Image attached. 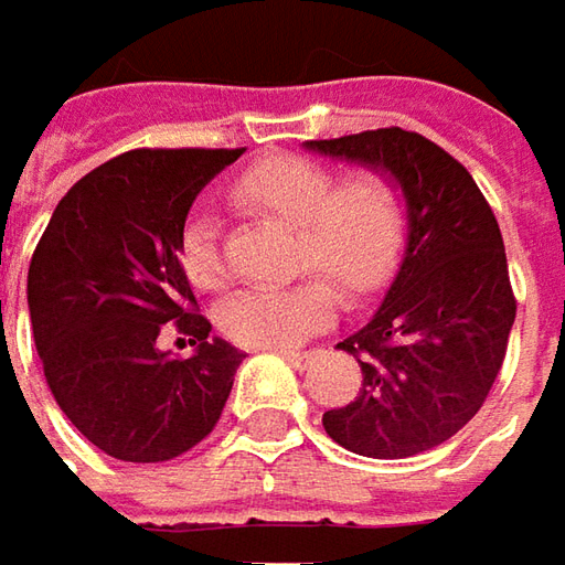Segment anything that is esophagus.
<instances>
[{
    "mask_svg": "<svg viewBox=\"0 0 565 565\" xmlns=\"http://www.w3.org/2000/svg\"><path fill=\"white\" fill-rule=\"evenodd\" d=\"M278 355H281L284 362H290L294 367H299V371H302L306 364L312 362V352H297V349H281Z\"/></svg>",
    "mask_w": 565,
    "mask_h": 565,
    "instance_id": "esophagus-1",
    "label": "esophagus"
}]
</instances>
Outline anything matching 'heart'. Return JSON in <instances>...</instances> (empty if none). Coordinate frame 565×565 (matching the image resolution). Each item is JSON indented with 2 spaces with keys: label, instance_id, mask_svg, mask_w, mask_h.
<instances>
[{
  "label": "heart",
  "instance_id": "heart-1",
  "mask_svg": "<svg viewBox=\"0 0 565 565\" xmlns=\"http://www.w3.org/2000/svg\"><path fill=\"white\" fill-rule=\"evenodd\" d=\"M241 201L297 225V268H318L287 284L244 287L218 306V324L234 343L275 349L299 343L337 315L340 284L349 297H367L390 278L408 228L405 194L383 170L340 179L306 157H268L234 182ZM179 266L201 290L228 281L222 228L213 213L194 210L179 232Z\"/></svg>",
  "mask_w": 565,
  "mask_h": 565
}]
</instances>
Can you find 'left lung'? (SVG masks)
<instances>
[{
	"label": "left lung",
	"instance_id": "8db88e82",
	"mask_svg": "<svg viewBox=\"0 0 565 565\" xmlns=\"http://www.w3.org/2000/svg\"><path fill=\"white\" fill-rule=\"evenodd\" d=\"M306 148L390 172L405 194L402 266L371 321L337 343L362 364V390L321 424L355 455L412 458L473 420L504 364L516 299L498 218L473 175L417 132L390 126Z\"/></svg>",
	"mask_w": 565,
	"mask_h": 565
}]
</instances>
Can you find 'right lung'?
I'll return each instance as SVG.
<instances>
[{
	"instance_id": "1",
	"label": "right lung",
	"mask_w": 565,
	"mask_h": 565,
	"mask_svg": "<svg viewBox=\"0 0 565 565\" xmlns=\"http://www.w3.org/2000/svg\"><path fill=\"white\" fill-rule=\"evenodd\" d=\"M244 148H141L83 175L49 218L26 275L45 383L92 445L160 463L206 439L244 352L210 337L179 266V232L201 188ZM198 345L175 360L169 330Z\"/></svg>"
}]
</instances>
